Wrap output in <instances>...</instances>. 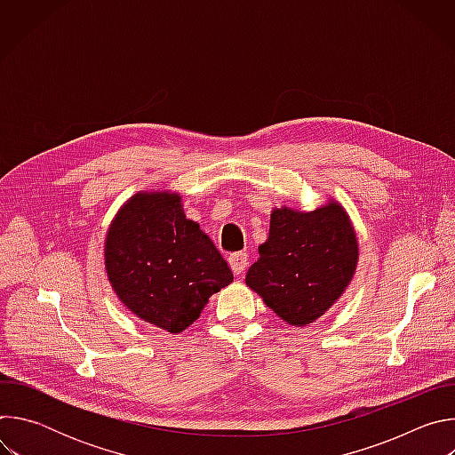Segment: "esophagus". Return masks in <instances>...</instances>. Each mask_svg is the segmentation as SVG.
Returning a JSON list of instances; mask_svg holds the SVG:
<instances>
[{
	"label": "esophagus",
	"instance_id": "esophagus-1",
	"mask_svg": "<svg viewBox=\"0 0 455 455\" xmlns=\"http://www.w3.org/2000/svg\"><path fill=\"white\" fill-rule=\"evenodd\" d=\"M228 265H230V268L235 275L244 274V270H246V253H243V251L230 253L228 255Z\"/></svg>",
	"mask_w": 455,
	"mask_h": 455
}]
</instances>
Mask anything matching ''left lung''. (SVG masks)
Returning <instances> with one entry per match:
<instances>
[{
	"instance_id": "left-lung-1",
	"label": "left lung",
	"mask_w": 455,
	"mask_h": 455,
	"mask_svg": "<svg viewBox=\"0 0 455 455\" xmlns=\"http://www.w3.org/2000/svg\"><path fill=\"white\" fill-rule=\"evenodd\" d=\"M270 218V235L244 281L284 322L300 328L326 313L351 283L356 234L337 202L311 212L283 207Z\"/></svg>"
}]
</instances>
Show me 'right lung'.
<instances>
[{
  "instance_id": "right-lung-1",
  "label": "right lung",
  "mask_w": 455,
  "mask_h": 455,
  "mask_svg": "<svg viewBox=\"0 0 455 455\" xmlns=\"http://www.w3.org/2000/svg\"><path fill=\"white\" fill-rule=\"evenodd\" d=\"M104 261L122 304L169 333L187 330L209 297L234 281L211 237L169 192H139L118 211Z\"/></svg>"
}]
</instances>
